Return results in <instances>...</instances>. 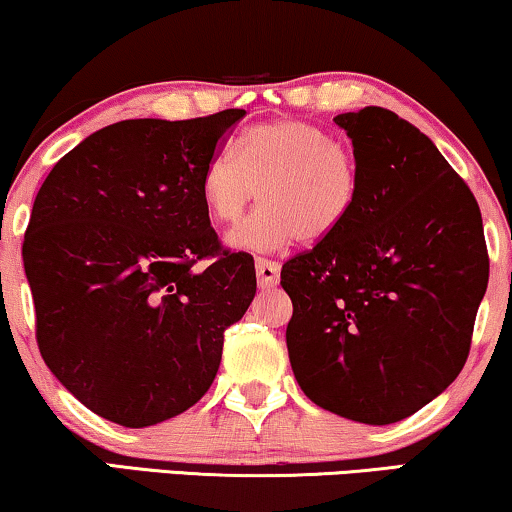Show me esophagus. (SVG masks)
<instances>
[{"label": "esophagus", "mask_w": 512, "mask_h": 512, "mask_svg": "<svg viewBox=\"0 0 512 512\" xmlns=\"http://www.w3.org/2000/svg\"><path fill=\"white\" fill-rule=\"evenodd\" d=\"M255 269H257V283H260L262 290L276 286L278 274H281V267H278V262H271V260H264V257H257Z\"/></svg>", "instance_id": "1"}]
</instances>
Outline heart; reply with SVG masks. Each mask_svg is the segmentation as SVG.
<instances>
[{"label": "heart", "instance_id": "obj_1", "mask_svg": "<svg viewBox=\"0 0 512 512\" xmlns=\"http://www.w3.org/2000/svg\"><path fill=\"white\" fill-rule=\"evenodd\" d=\"M260 193L262 208L229 243L274 252L295 238L314 245L345 224L359 196V165L345 141L304 120L255 125L238 137L236 155L219 151L200 174V196L210 217L234 226Z\"/></svg>", "mask_w": 512, "mask_h": 512}]
</instances>
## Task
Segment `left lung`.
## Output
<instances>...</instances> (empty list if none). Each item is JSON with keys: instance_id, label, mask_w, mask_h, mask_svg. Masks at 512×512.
I'll list each match as a JSON object with an SVG mask.
<instances>
[{"instance_id": "left-lung-1", "label": "left lung", "mask_w": 512, "mask_h": 512, "mask_svg": "<svg viewBox=\"0 0 512 512\" xmlns=\"http://www.w3.org/2000/svg\"><path fill=\"white\" fill-rule=\"evenodd\" d=\"M335 122L352 139L359 196L331 238L283 264L290 366L316 406L387 425L465 366L487 243L468 184L418 127L378 106Z\"/></svg>"}]
</instances>
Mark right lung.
Returning <instances> with one entry per match:
<instances>
[{
    "label": "right lung",
    "mask_w": 512,
    "mask_h": 512,
    "mask_svg": "<svg viewBox=\"0 0 512 512\" xmlns=\"http://www.w3.org/2000/svg\"><path fill=\"white\" fill-rule=\"evenodd\" d=\"M243 115L115 122L37 193L23 241L37 347L101 418L148 428L191 409L224 331L248 312L255 262L224 248L200 196L205 163Z\"/></svg>",
    "instance_id": "right-lung-1"
}]
</instances>
